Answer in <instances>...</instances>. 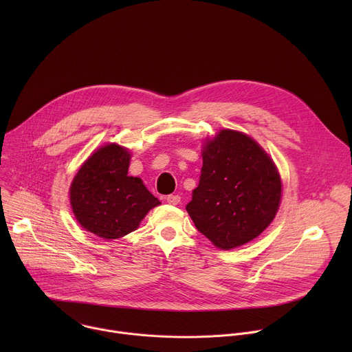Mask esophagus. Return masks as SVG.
<instances>
[{
  "label": "esophagus",
  "instance_id": "34e87169",
  "mask_svg": "<svg viewBox=\"0 0 352 352\" xmlns=\"http://www.w3.org/2000/svg\"><path fill=\"white\" fill-rule=\"evenodd\" d=\"M166 200H167V204L175 206V205H178L181 202V196L179 195H168Z\"/></svg>",
  "mask_w": 352,
  "mask_h": 352
}]
</instances>
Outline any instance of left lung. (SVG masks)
Here are the masks:
<instances>
[{
  "mask_svg": "<svg viewBox=\"0 0 352 352\" xmlns=\"http://www.w3.org/2000/svg\"><path fill=\"white\" fill-rule=\"evenodd\" d=\"M202 157L199 185L186 205L197 231L227 250L259 236L281 200L273 160L252 138L231 129L206 140Z\"/></svg>",
  "mask_w": 352,
  "mask_h": 352,
  "instance_id": "8db88e82",
  "label": "left lung"
}]
</instances>
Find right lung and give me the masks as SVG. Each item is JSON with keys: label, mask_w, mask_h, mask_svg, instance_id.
I'll list each match as a JSON object with an SVG mask.
<instances>
[{"label": "right lung", "mask_w": 352, "mask_h": 352, "mask_svg": "<svg viewBox=\"0 0 352 352\" xmlns=\"http://www.w3.org/2000/svg\"><path fill=\"white\" fill-rule=\"evenodd\" d=\"M128 148L109 143L83 163L69 199L78 223L104 239L121 238L139 227L147 212L160 205L138 177L128 175Z\"/></svg>", "instance_id": "obj_1"}]
</instances>
